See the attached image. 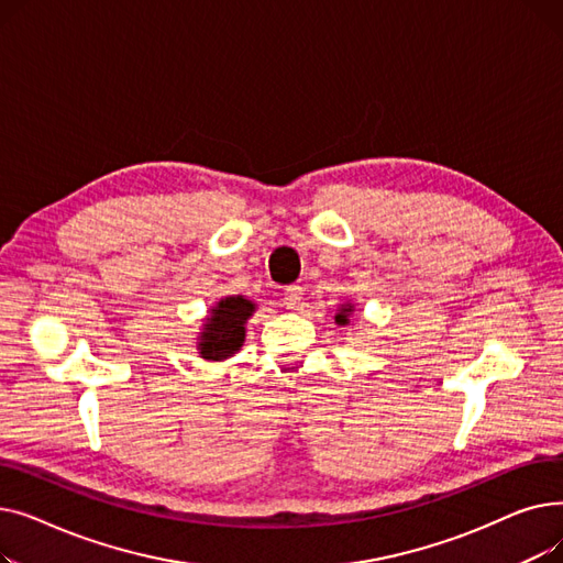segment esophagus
<instances>
[{"label":"esophagus","mask_w":563,"mask_h":563,"mask_svg":"<svg viewBox=\"0 0 563 563\" xmlns=\"http://www.w3.org/2000/svg\"><path fill=\"white\" fill-rule=\"evenodd\" d=\"M301 301H303V289H301L299 285H289V287H285L283 303L287 306V310H297Z\"/></svg>","instance_id":"1"}]
</instances>
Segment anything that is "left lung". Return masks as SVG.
<instances>
[{"label": "left lung", "instance_id": "obj_1", "mask_svg": "<svg viewBox=\"0 0 563 563\" xmlns=\"http://www.w3.org/2000/svg\"><path fill=\"white\" fill-rule=\"evenodd\" d=\"M349 312H351V306H344V308H342V312L335 317V321H338V323H342V327H344V323H349V319H346V317H349Z\"/></svg>", "mask_w": 563, "mask_h": 563}]
</instances>
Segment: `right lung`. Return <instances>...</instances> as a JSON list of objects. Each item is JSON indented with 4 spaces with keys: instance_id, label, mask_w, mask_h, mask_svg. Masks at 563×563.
<instances>
[{
    "instance_id": "add662e5",
    "label": "right lung",
    "mask_w": 563,
    "mask_h": 563,
    "mask_svg": "<svg viewBox=\"0 0 563 563\" xmlns=\"http://www.w3.org/2000/svg\"><path fill=\"white\" fill-rule=\"evenodd\" d=\"M255 306L242 297H225L212 310L200 335V356L205 361H223L242 346L244 323L251 317Z\"/></svg>"
}]
</instances>
